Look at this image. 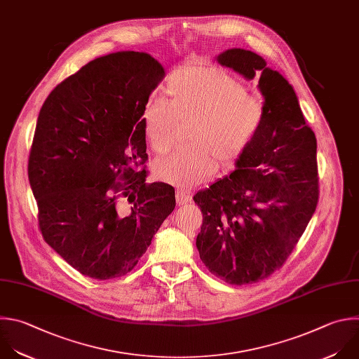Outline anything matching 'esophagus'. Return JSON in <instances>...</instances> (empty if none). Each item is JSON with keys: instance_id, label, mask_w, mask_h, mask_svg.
<instances>
[{"instance_id": "obj_1", "label": "esophagus", "mask_w": 359, "mask_h": 359, "mask_svg": "<svg viewBox=\"0 0 359 359\" xmlns=\"http://www.w3.org/2000/svg\"><path fill=\"white\" fill-rule=\"evenodd\" d=\"M190 200H191V194H190V191H187V190H182V189L176 191V201H177V204H179V205L187 204Z\"/></svg>"}]
</instances>
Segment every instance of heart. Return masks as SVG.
<instances>
[{
  "instance_id": "b5f03b06",
  "label": "heart",
  "mask_w": 359,
  "mask_h": 359,
  "mask_svg": "<svg viewBox=\"0 0 359 359\" xmlns=\"http://www.w3.org/2000/svg\"><path fill=\"white\" fill-rule=\"evenodd\" d=\"M168 101L151 97L141 112L142 131L156 154L175 144L179 123H190L186 147L155 163V176L168 184L190 189L217 170L231 168L247 152L264 118L265 104L248 94L240 79L208 63L175 69L166 81Z\"/></svg>"
}]
</instances>
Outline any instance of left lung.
<instances>
[{
    "mask_svg": "<svg viewBox=\"0 0 359 359\" xmlns=\"http://www.w3.org/2000/svg\"><path fill=\"white\" fill-rule=\"evenodd\" d=\"M244 77H259L265 118L236 169L193 197L203 212L200 259L229 285L257 283L279 271L318 203L317 141L289 81L245 49L217 57Z\"/></svg>",
    "mask_w": 359,
    "mask_h": 359,
    "instance_id": "1",
    "label": "left lung"
}]
</instances>
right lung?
Returning <instances> with one entry per match:
<instances>
[{
	"instance_id": "1",
	"label": "right lung",
	"mask_w": 359,
	"mask_h": 359,
	"mask_svg": "<svg viewBox=\"0 0 359 359\" xmlns=\"http://www.w3.org/2000/svg\"><path fill=\"white\" fill-rule=\"evenodd\" d=\"M165 77L144 52L97 57L45 100L28 177L43 240L81 275L131 272L176 205L175 189L147 183L141 112Z\"/></svg>"
}]
</instances>
